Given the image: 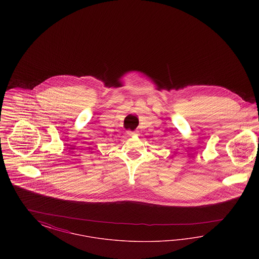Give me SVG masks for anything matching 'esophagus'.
<instances>
[{"mask_svg": "<svg viewBox=\"0 0 259 259\" xmlns=\"http://www.w3.org/2000/svg\"><path fill=\"white\" fill-rule=\"evenodd\" d=\"M127 134H128L129 137H134V136H138V132H137V131H136V132H130V131H129Z\"/></svg>", "mask_w": 259, "mask_h": 259, "instance_id": "1", "label": "esophagus"}]
</instances>
